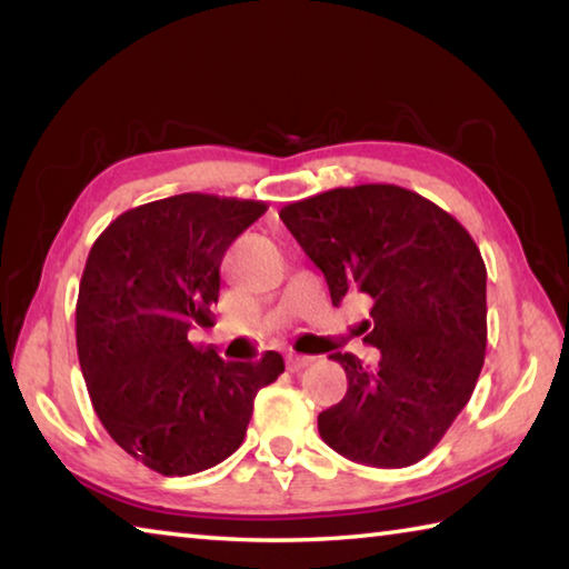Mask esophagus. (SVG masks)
<instances>
[{
	"instance_id": "34e87169",
	"label": "esophagus",
	"mask_w": 569,
	"mask_h": 569,
	"mask_svg": "<svg viewBox=\"0 0 569 569\" xmlns=\"http://www.w3.org/2000/svg\"><path fill=\"white\" fill-rule=\"evenodd\" d=\"M311 363H313V356H303V353H288V359H286L288 371H301Z\"/></svg>"
}]
</instances>
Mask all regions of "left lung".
Here are the masks:
<instances>
[{
    "instance_id": "obj_1",
    "label": "left lung",
    "mask_w": 569,
    "mask_h": 569,
    "mask_svg": "<svg viewBox=\"0 0 569 569\" xmlns=\"http://www.w3.org/2000/svg\"><path fill=\"white\" fill-rule=\"evenodd\" d=\"M321 268L333 306L371 303L363 341L377 369L331 353L346 397L319 413V435L359 465H417L467 407L485 366L487 268L475 240L447 210L399 186L336 188L281 213Z\"/></svg>"
}]
</instances>
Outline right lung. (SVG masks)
<instances>
[{
    "instance_id": "obj_1",
    "label": "right lung",
    "mask_w": 569,
    "mask_h": 569,
    "mask_svg": "<svg viewBox=\"0 0 569 569\" xmlns=\"http://www.w3.org/2000/svg\"><path fill=\"white\" fill-rule=\"evenodd\" d=\"M266 213L261 200L182 192L102 230L77 296V356L102 427L166 477L220 465L243 445L253 399L283 373L281 353L223 361L190 343L213 326L228 246Z\"/></svg>"
}]
</instances>
